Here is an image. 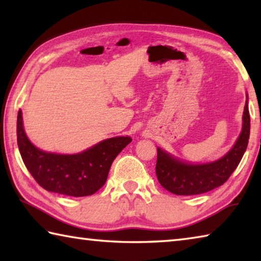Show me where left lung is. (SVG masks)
Masks as SVG:
<instances>
[{"label":"left lung","instance_id":"obj_1","mask_svg":"<svg viewBox=\"0 0 261 261\" xmlns=\"http://www.w3.org/2000/svg\"><path fill=\"white\" fill-rule=\"evenodd\" d=\"M247 98V95H246ZM250 138V113L247 100L243 113V126L233 147L219 160L202 165H191L175 159L158 147L156 177L168 191L178 196H192L219 188L230 177L240 165Z\"/></svg>","mask_w":261,"mask_h":261}]
</instances>
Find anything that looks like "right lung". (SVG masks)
<instances>
[{"label":"right lung","mask_w":261,"mask_h":261,"mask_svg":"<svg viewBox=\"0 0 261 261\" xmlns=\"http://www.w3.org/2000/svg\"><path fill=\"white\" fill-rule=\"evenodd\" d=\"M131 141L130 137H115L78 154L47 153L26 137L20 110L17 116V143L24 165L40 187L65 196H91L102 188L115 158Z\"/></svg>","instance_id":"right-lung-1"}]
</instances>
